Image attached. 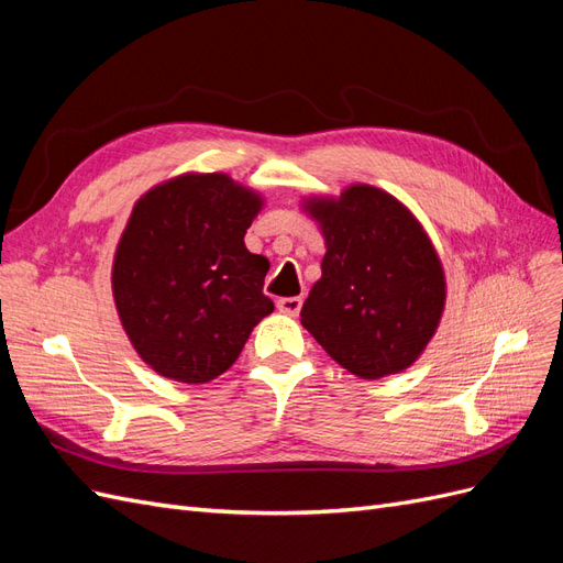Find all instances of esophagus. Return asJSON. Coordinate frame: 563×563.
Returning a JSON list of instances; mask_svg holds the SVG:
<instances>
[{"label":"esophagus","mask_w":563,"mask_h":563,"mask_svg":"<svg viewBox=\"0 0 563 563\" xmlns=\"http://www.w3.org/2000/svg\"><path fill=\"white\" fill-rule=\"evenodd\" d=\"M277 308H279V312H284V314H288V317H296V314L300 312V308H302V298H300V296L279 298V300H277Z\"/></svg>","instance_id":"1"}]
</instances>
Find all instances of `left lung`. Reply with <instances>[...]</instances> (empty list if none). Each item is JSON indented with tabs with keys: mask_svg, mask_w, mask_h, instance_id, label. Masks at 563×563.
Segmentation results:
<instances>
[{
	"mask_svg": "<svg viewBox=\"0 0 563 563\" xmlns=\"http://www.w3.org/2000/svg\"><path fill=\"white\" fill-rule=\"evenodd\" d=\"M327 253L302 302L300 323L356 378L401 373L434 338L446 308V275L413 211L376 185L338 197H302Z\"/></svg>",
	"mask_w": 563,
	"mask_h": 563,
	"instance_id": "obj_1",
	"label": "left lung"
}]
</instances>
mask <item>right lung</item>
Masks as SVG:
<instances>
[{
  "mask_svg": "<svg viewBox=\"0 0 563 563\" xmlns=\"http://www.w3.org/2000/svg\"><path fill=\"white\" fill-rule=\"evenodd\" d=\"M265 197L228 174H180L133 203L112 261V298L141 360L168 380L209 383L275 310L269 261L244 234Z\"/></svg>",
  "mask_w": 563,
  "mask_h": 563,
  "instance_id": "1",
  "label": "right lung"
}]
</instances>
